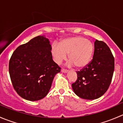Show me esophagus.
<instances>
[{
    "instance_id": "esophagus-1",
    "label": "esophagus",
    "mask_w": 123,
    "mask_h": 123,
    "mask_svg": "<svg viewBox=\"0 0 123 123\" xmlns=\"http://www.w3.org/2000/svg\"><path fill=\"white\" fill-rule=\"evenodd\" d=\"M61 71L62 72V73H67V72H68V70H67V69H66L63 68V69H61Z\"/></svg>"
}]
</instances>
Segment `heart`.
Masks as SVG:
<instances>
[{
    "mask_svg": "<svg viewBox=\"0 0 123 123\" xmlns=\"http://www.w3.org/2000/svg\"><path fill=\"white\" fill-rule=\"evenodd\" d=\"M94 51V45L89 39L82 36L65 38L58 44H53L52 54L57 64H61L67 58L79 68L85 67L89 63Z\"/></svg>",
    "mask_w": 123,
    "mask_h": 123,
    "instance_id": "heart-1",
    "label": "heart"
}]
</instances>
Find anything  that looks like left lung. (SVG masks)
Masks as SVG:
<instances>
[{
  "instance_id": "1",
  "label": "left lung",
  "mask_w": 123,
  "mask_h": 123,
  "mask_svg": "<svg viewBox=\"0 0 123 123\" xmlns=\"http://www.w3.org/2000/svg\"><path fill=\"white\" fill-rule=\"evenodd\" d=\"M114 71V58L107 44L96 40L91 61L77 71V80L72 84L80 98L93 100L102 96L108 89Z\"/></svg>"
}]
</instances>
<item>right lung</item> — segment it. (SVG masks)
Returning <instances> with one entry per match:
<instances>
[{"label":"right lung","instance_id":"1","mask_svg":"<svg viewBox=\"0 0 123 123\" xmlns=\"http://www.w3.org/2000/svg\"><path fill=\"white\" fill-rule=\"evenodd\" d=\"M49 40L37 36L12 54L9 72L14 90L21 98L35 101L45 97L61 67L52 59Z\"/></svg>","mask_w":123,"mask_h":123}]
</instances>
